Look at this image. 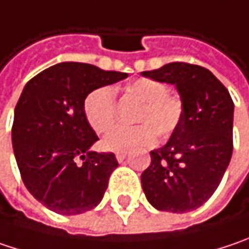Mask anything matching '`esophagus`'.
Masks as SVG:
<instances>
[{"label":"esophagus","instance_id":"1","mask_svg":"<svg viewBox=\"0 0 249 249\" xmlns=\"http://www.w3.org/2000/svg\"><path fill=\"white\" fill-rule=\"evenodd\" d=\"M115 158H117L118 162H123L125 158H126V152H117V154H115Z\"/></svg>","mask_w":249,"mask_h":249}]
</instances>
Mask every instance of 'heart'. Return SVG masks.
Segmentation results:
<instances>
[{"mask_svg":"<svg viewBox=\"0 0 249 249\" xmlns=\"http://www.w3.org/2000/svg\"><path fill=\"white\" fill-rule=\"evenodd\" d=\"M125 91L141 101L135 121L139 125L112 129L103 139V146L108 151H128L137 146L152 143L155 134L160 139L170 137L183 118V101L168 93L165 83L149 77H141L129 83ZM84 117L97 134H106L115 124L117 103L114 90L103 86L89 93L84 104Z\"/></svg>","mask_w":249,"mask_h":249,"instance_id":"obj_1","label":"heart"}]
</instances>
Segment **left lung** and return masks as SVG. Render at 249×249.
<instances>
[{
	"label": "left lung",
	"instance_id": "8db88e82",
	"mask_svg": "<svg viewBox=\"0 0 249 249\" xmlns=\"http://www.w3.org/2000/svg\"><path fill=\"white\" fill-rule=\"evenodd\" d=\"M141 74L175 84L183 101L179 126L166 145L151 151V165L141 175L143 193L160 212L196 210L212 197L231 160V95L197 65L175 62Z\"/></svg>",
	"mask_w": 249,
	"mask_h": 249
}]
</instances>
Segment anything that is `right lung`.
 <instances>
[{
    "mask_svg": "<svg viewBox=\"0 0 249 249\" xmlns=\"http://www.w3.org/2000/svg\"><path fill=\"white\" fill-rule=\"evenodd\" d=\"M126 73L63 62L26 83L14 111L12 148L23 184L52 212L76 215L103 200L118 166L112 152L91 151L98 141L83 104L93 90Z\"/></svg>",
    "mask_w": 249,
    "mask_h": 249,
    "instance_id": "obj_1",
    "label": "right lung"
}]
</instances>
